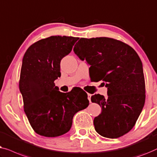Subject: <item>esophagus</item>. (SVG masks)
<instances>
[{
  "mask_svg": "<svg viewBox=\"0 0 157 157\" xmlns=\"http://www.w3.org/2000/svg\"><path fill=\"white\" fill-rule=\"evenodd\" d=\"M91 96H92V94H87V98H88V100H89L90 102H91Z\"/></svg>",
  "mask_w": 157,
  "mask_h": 157,
  "instance_id": "1",
  "label": "esophagus"
}]
</instances>
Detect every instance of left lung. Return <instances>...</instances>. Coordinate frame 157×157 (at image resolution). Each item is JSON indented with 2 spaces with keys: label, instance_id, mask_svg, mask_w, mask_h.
<instances>
[{
  "label": "left lung",
  "instance_id": "obj_1",
  "mask_svg": "<svg viewBox=\"0 0 157 157\" xmlns=\"http://www.w3.org/2000/svg\"><path fill=\"white\" fill-rule=\"evenodd\" d=\"M74 52L90 65L94 81L102 80L107 98L95 94L92 102L101 107L94 119V129L107 138L120 137L135 124L145 102L142 63L132 47L109 37L80 38ZM105 82H103L105 84Z\"/></svg>",
  "mask_w": 157,
  "mask_h": 157
}]
</instances>
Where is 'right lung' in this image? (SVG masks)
I'll return each instance as SVG.
<instances>
[{
    "instance_id": "1",
    "label": "right lung",
    "mask_w": 157,
    "mask_h": 157,
    "mask_svg": "<svg viewBox=\"0 0 157 157\" xmlns=\"http://www.w3.org/2000/svg\"><path fill=\"white\" fill-rule=\"evenodd\" d=\"M79 37L50 36L30 45L23 58L19 89L24 111L37 134L56 137L70 129L77 112L89 105L85 91H59L54 81L61 76L60 61Z\"/></svg>"
}]
</instances>
